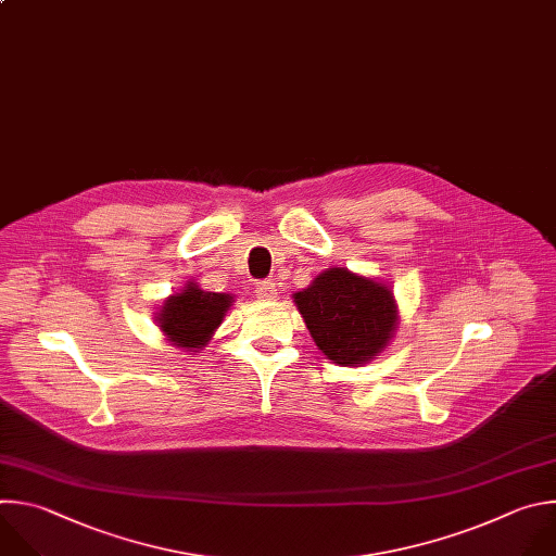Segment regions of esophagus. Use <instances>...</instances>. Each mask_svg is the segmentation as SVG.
Segmentation results:
<instances>
[{
	"label": "esophagus",
	"mask_w": 556,
	"mask_h": 556,
	"mask_svg": "<svg viewBox=\"0 0 556 556\" xmlns=\"http://www.w3.org/2000/svg\"><path fill=\"white\" fill-rule=\"evenodd\" d=\"M256 295L261 300H274L278 295V289L271 280H261V282H256Z\"/></svg>",
	"instance_id": "1"
}]
</instances>
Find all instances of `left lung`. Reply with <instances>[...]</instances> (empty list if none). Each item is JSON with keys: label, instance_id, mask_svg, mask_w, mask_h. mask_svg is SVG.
<instances>
[{"label": "left lung", "instance_id": "left-lung-1", "mask_svg": "<svg viewBox=\"0 0 556 556\" xmlns=\"http://www.w3.org/2000/svg\"><path fill=\"white\" fill-rule=\"evenodd\" d=\"M293 298L317 349L340 366L370 362L396 328L392 291L344 267L319 274Z\"/></svg>", "mask_w": 556, "mask_h": 556}]
</instances>
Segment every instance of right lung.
<instances>
[{"instance_id":"add662e5","label":"right lung","mask_w":556,"mask_h":556,"mask_svg":"<svg viewBox=\"0 0 556 556\" xmlns=\"http://www.w3.org/2000/svg\"><path fill=\"white\" fill-rule=\"evenodd\" d=\"M230 304L232 295L203 291L190 282L181 293L164 302L157 321L173 344L192 351L210 340Z\"/></svg>"}]
</instances>
